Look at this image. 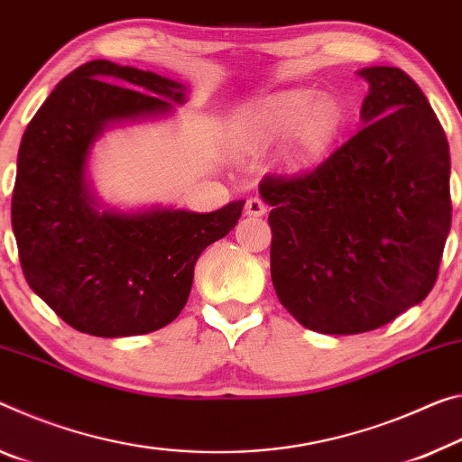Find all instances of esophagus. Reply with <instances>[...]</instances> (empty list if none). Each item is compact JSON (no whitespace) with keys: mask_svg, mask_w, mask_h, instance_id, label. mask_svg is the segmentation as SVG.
Returning <instances> with one entry per match:
<instances>
[{"mask_svg":"<svg viewBox=\"0 0 462 462\" xmlns=\"http://www.w3.org/2000/svg\"><path fill=\"white\" fill-rule=\"evenodd\" d=\"M267 211V205L263 203V199H259V197H251V199H246V205H245V214L251 216V217H259Z\"/></svg>","mask_w":462,"mask_h":462,"instance_id":"obj_1","label":"esophagus"}]
</instances>
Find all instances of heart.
Here are the masks:
<instances>
[{
    "instance_id": "1",
    "label": "heart",
    "mask_w": 462,
    "mask_h": 462,
    "mask_svg": "<svg viewBox=\"0 0 462 462\" xmlns=\"http://www.w3.org/2000/svg\"><path fill=\"white\" fill-rule=\"evenodd\" d=\"M245 123L259 142H275L291 134L288 162L309 166L331 148L343 125V108L333 97H319L309 88L273 94L246 113Z\"/></svg>"
}]
</instances>
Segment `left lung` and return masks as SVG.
<instances>
[{
	"label": "left lung",
	"mask_w": 462,
	"mask_h": 462,
	"mask_svg": "<svg viewBox=\"0 0 462 462\" xmlns=\"http://www.w3.org/2000/svg\"><path fill=\"white\" fill-rule=\"evenodd\" d=\"M364 127L317 168L267 174L271 280L300 325L357 335L434 288L450 232L448 139L399 68H364Z\"/></svg>",
	"instance_id": "left-lung-1"
}]
</instances>
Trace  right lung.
I'll use <instances>...</instances> for the list:
<instances>
[{"instance_id":"right-lung-1","label":"right lung","mask_w":462,"mask_h":462,"mask_svg":"<svg viewBox=\"0 0 462 462\" xmlns=\"http://www.w3.org/2000/svg\"><path fill=\"white\" fill-rule=\"evenodd\" d=\"M185 100L174 79L97 60L65 76L28 123L12 193L20 265L79 333L131 337L172 323L199 254L243 214L245 201L209 214L100 211L86 179L92 143L115 121L168 115Z\"/></svg>"}]
</instances>
